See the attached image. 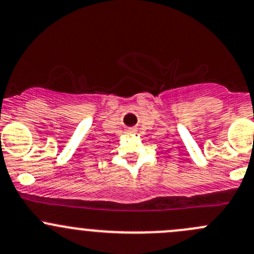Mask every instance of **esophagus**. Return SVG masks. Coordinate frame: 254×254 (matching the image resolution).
Wrapping results in <instances>:
<instances>
[{"label": "esophagus", "instance_id": "obj_1", "mask_svg": "<svg viewBox=\"0 0 254 254\" xmlns=\"http://www.w3.org/2000/svg\"><path fill=\"white\" fill-rule=\"evenodd\" d=\"M129 132H133V129H129Z\"/></svg>", "mask_w": 254, "mask_h": 254}]
</instances>
